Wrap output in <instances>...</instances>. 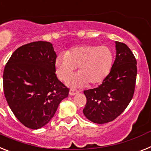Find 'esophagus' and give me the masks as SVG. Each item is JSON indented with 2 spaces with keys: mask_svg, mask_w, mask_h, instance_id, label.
Returning <instances> with one entry per match:
<instances>
[{
  "mask_svg": "<svg viewBox=\"0 0 151 151\" xmlns=\"http://www.w3.org/2000/svg\"><path fill=\"white\" fill-rule=\"evenodd\" d=\"M79 93V91L78 90H74V89H71V90H70V91H69V95L70 96H74L76 95V94H77Z\"/></svg>",
  "mask_w": 151,
  "mask_h": 151,
  "instance_id": "esophagus-1",
  "label": "esophagus"
}]
</instances>
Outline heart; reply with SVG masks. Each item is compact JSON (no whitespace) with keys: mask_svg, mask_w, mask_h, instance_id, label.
Here are the masks:
<instances>
[{"mask_svg":"<svg viewBox=\"0 0 151 151\" xmlns=\"http://www.w3.org/2000/svg\"><path fill=\"white\" fill-rule=\"evenodd\" d=\"M113 61L112 50L106 45H84L59 53L55 59V73L61 81H67L79 67V73L68 83L72 86L101 83L109 74Z\"/></svg>","mask_w":151,"mask_h":151,"instance_id":"b5f03b06","label":"heart"}]
</instances>
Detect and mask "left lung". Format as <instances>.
<instances>
[{
	"mask_svg": "<svg viewBox=\"0 0 151 151\" xmlns=\"http://www.w3.org/2000/svg\"><path fill=\"white\" fill-rule=\"evenodd\" d=\"M116 56L108 77L96 88L84 90L87 119L96 124L113 121L126 109L133 97L137 61L126 45L115 42Z\"/></svg>",
	"mask_w": 151,
	"mask_h": 151,
	"instance_id": "1",
	"label": "left lung"
}]
</instances>
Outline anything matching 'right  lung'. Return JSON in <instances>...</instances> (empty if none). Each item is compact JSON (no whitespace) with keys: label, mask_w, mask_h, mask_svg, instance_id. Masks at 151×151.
<instances>
[{"label":"right lung","mask_w":151,"mask_h":151,"mask_svg":"<svg viewBox=\"0 0 151 151\" xmlns=\"http://www.w3.org/2000/svg\"><path fill=\"white\" fill-rule=\"evenodd\" d=\"M56 56L52 43L34 42L18 48L4 68L6 102L17 119L31 129L48 124L69 93L56 77Z\"/></svg>","instance_id":"1"}]
</instances>
